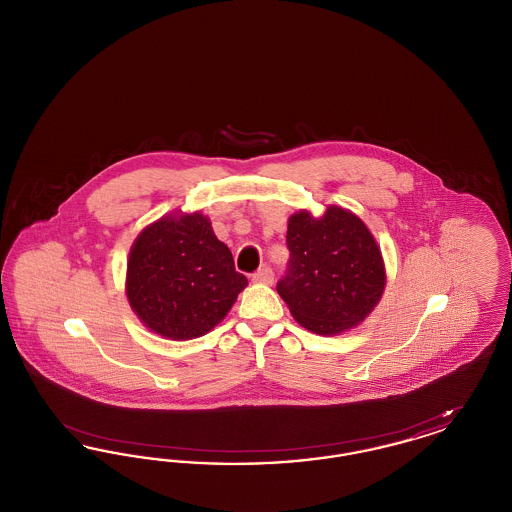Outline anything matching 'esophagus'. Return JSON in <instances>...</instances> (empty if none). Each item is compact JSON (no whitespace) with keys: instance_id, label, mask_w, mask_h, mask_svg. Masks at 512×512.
I'll return each mask as SVG.
<instances>
[{"instance_id":"34e87169","label":"esophagus","mask_w":512,"mask_h":512,"mask_svg":"<svg viewBox=\"0 0 512 512\" xmlns=\"http://www.w3.org/2000/svg\"><path fill=\"white\" fill-rule=\"evenodd\" d=\"M253 282H255V284H272V282H274V272H272V268L263 267L261 270H257V272L253 274Z\"/></svg>"}]
</instances>
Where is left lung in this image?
<instances>
[{
  "label": "left lung",
  "instance_id": "left-lung-1",
  "mask_svg": "<svg viewBox=\"0 0 512 512\" xmlns=\"http://www.w3.org/2000/svg\"><path fill=\"white\" fill-rule=\"evenodd\" d=\"M290 268L276 290L292 317L318 336H338L365 320L386 290V265L355 213L328 205L322 217L301 209L288 219Z\"/></svg>",
  "mask_w": 512,
  "mask_h": 512
}]
</instances>
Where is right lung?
Masks as SVG:
<instances>
[{"label": "right lung", "instance_id": "right-lung-1", "mask_svg": "<svg viewBox=\"0 0 512 512\" xmlns=\"http://www.w3.org/2000/svg\"><path fill=\"white\" fill-rule=\"evenodd\" d=\"M245 286L230 249L199 211H176L147 224L128 253V303L146 328L167 340L211 332Z\"/></svg>", "mask_w": 512, "mask_h": 512}]
</instances>
